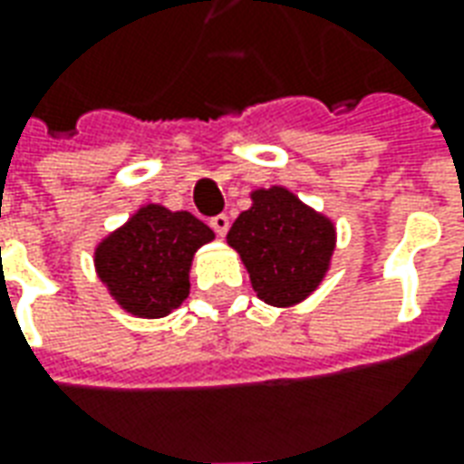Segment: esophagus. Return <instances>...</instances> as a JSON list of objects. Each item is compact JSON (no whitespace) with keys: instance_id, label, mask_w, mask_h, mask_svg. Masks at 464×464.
<instances>
[{"instance_id":"34e87169","label":"esophagus","mask_w":464,"mask_h":464,"mask_svg":"<svg viewBox=\"0 0 464 464\" xmlns=\"http://www.w3.org/2000/svg\"><path fill=\"white\" fill-rule=\"evenodd\" d=\"M211 228L218 233V236H226V233H228V228H231V221H228V216H226V213H218V216H213Z\"/></svg>"}]
</instances>
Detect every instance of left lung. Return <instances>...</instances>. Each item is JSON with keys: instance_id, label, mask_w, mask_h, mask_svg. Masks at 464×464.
Masks as SVG:
<instances>
[{"instance_id": "8db88e82", "label": "left lung", "mask_w": 464, "mask_h": 464, "mask_svg": "<svg viewBox=\"0 0 464 464\" xmlns=\"http://www.w3.org/2000/svg\"><path fill=\"white\" fill-rule=\"evenodd\" d=\"M251 198V208L233 221L228 246L241 253L261 301L276 308L305 301L331 266L335 226L283 186Z\"/></svg>"}]
</instances>
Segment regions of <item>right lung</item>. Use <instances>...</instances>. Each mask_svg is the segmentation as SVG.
<instances>
[{
  "mask_svg": "<svg viewBox=\"0 0 464 464\" xmlns=\"http://www.w3.org/2000/svg\"><path fill=\"white\" fill-rule=\"evenodd\" d=\"M208 241L196 216L149 203L96 246V273L123 311L163 318L188 298L193 253Z\"/></svg>",
  "mask_w": 464,
  "mask_h": 464,
  "instance_id": "right-lung-1",
  "label": "right lung"
}]
</instances>
